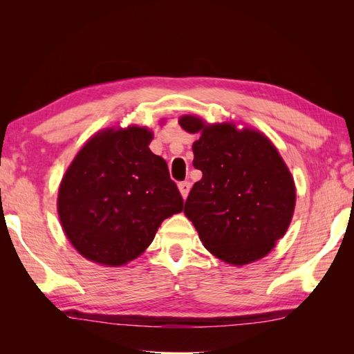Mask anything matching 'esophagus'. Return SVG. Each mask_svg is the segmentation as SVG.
<instances>
[{"mask_svg": "<svg viewBox=\"0 0 354 354\" xmlns=\"http://www.w3.org/2000/svg\"><path fill=\"white\" fill-rule=\"evenodd\" d=\"M190 187H192L190 181H181V183H178L180 194H181V196H183V199H186V198H187L189 192H190Z\"/></svg>", "mask_w": 354, "mask_h": 354, "instance_id": "34e87169", "label": "esophagus"}]
</instances>
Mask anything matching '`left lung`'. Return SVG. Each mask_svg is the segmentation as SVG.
I'll list each match as a JSON object with an SVG mask.
<instances>
[{"mask_svg":"<svg viewBox=\"0 0 354 354\" xmlns=\"http://www.w3.org/2000/svg\"><path fill=\"white\" fill-rule=\"evenodd\" d=\"M194 143V167L202 178L185 203L203 246L233 266L263 259L291 223L295 186L272 142L234 124L205 125L196 116L180 118Z\"/></svg>","mask_w":354,"mask_h":354,"instance_id":"8db88e82","label":"left lung"}]
</instances>
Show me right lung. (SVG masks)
I'll return each mask as SVG.
<instances>
[{
	"label": "right lung",
	"mask_w": 354,
	"mask_h": 354,
	"mask_svg": "<svg viewBox=\"0 0 354 354\" xmlns=\"http://www.w3.org/2000/svg\"><path fill=\"white\" fill-rule=\"evenodd\" d=\"M152 133L128 127L85 143L59 189L62 227L94 263L121 266L137 259L165 218L183 209L164 158L151 152Z\"/></svg>",
	"instance_id": "right-lung-1"
}]
</instances>
